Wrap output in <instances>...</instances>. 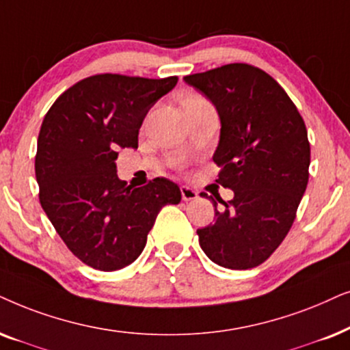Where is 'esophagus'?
Masks as SVG:
<instances>
[{"label":"esophagus","mask_w":350,"mask_h":350,"mask_svg":"<svg viewBox=\"0 0 350 350\" xmlns=\"http://www.w3.org/2000/svg\"><path fill=\"white\" fill-rule=\"evenodd\" d=\"M180 195H183L184 202H192V200H197L198 198L197 190L190 189L189 185H183V187H180Z\"/></svg>","instance_id":"34e87169"}]
</instances>
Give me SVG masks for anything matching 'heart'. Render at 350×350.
<instances>
[{
  "instance_id": "obj_1",
  "label": "heart",
  "mask_w": 350,
  "mask_h": 350,
  "mask_svg": "<svg viewBox=\"0 0 350 350\" xmlns=\"http://www.w3.org/2000/svg\"><path fill=\"white\" fill-rule=\"evenodd\" d=\"M195 99H200V97H198V96H189V97H185V99H184V104H185V102H189V100H195Z\"/></svg>"
}]
</instances>
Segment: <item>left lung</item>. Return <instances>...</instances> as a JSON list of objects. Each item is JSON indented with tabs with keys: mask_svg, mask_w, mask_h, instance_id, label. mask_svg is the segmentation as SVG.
Returning <instances> with one entry per match:
<instances>
[{
	"mask_svg": "<svg viewBox=\"0 0 350 350\" xmlns=\"http://www.w3.org/2000/svg\"><path fill=\"white\" fill-rule=\"evenodd\" d=\"M208 97L221 118L213 160L222 187L234 190L224 202L208 197L214 224L198 229L200 246L213 262L246 270L262 264L290 232L309 183L310 144L304 120L285 90L250 64L184 77Z\"/></svg>",
	"mask_w": 350,
	"mask_h": 350,
	"instance_id": "1",
	"label": "left lung"
}]
</instances>
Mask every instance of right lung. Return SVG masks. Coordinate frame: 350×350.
<instances>
[{
	"label": "right lung",
	"instance_id": "right-lung-1",
	"mask_svg": "<svg viewBox=\"0 0 350 350\" xmlns=\"http://www.w3.org/2000/svg\"><path fill=\"white\" fill-rule=\"evenodd\" d=\"M178 77L100 73L68 88L46 113L35 157L40 203L67 248L92 269L134 262L178 184L157 178L133 189L116 176L120 148H137L139 129Z\"/></svg>",
	"mask_w": 350,
	"mask_h": 350
}]
</instances>
